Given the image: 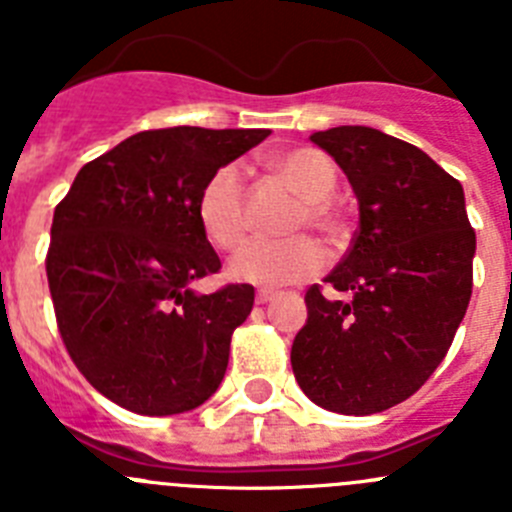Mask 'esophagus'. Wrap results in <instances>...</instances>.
<instances>
[{"mask_svg":"<svg viewBox=\"0 0 512 512\" xmlns=\"http://www.w3.org/2000/svg\"><path fill=\"white\" fill-rule=\"evenodd\" d=\"M274 300V292H269V289H261V292H256V305H266V302Z\"/></svg>","mask_w":512,"mask_h":512,"instance_id":"34e87169","label":"esophagus"}]
</instances>
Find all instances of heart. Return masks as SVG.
Listing matches in <instances>:
<instances>
[{"label":"heart","mask_w":512,"mask_h":512,"mask_svg":"<svg viewBox=\"0 0 512 512\" xmlns=\"http://www.w3.org/2000/svg\"><path fill=\"white\" fill-rule=\"evenodd\" d=\"M271 169L289 189L302 197L292 228L310 225L320 233H333L336 217L325 205L336 187V166L318 148H289L271 156ZM197 220L215 246L235 248L246 235V192L243 171L238 164H225L207 176L197 194ZM325 264V253L312 238H289V241H248L228 264L233 282L251 287H284L302 279L315 277Z\"/></svg>","instance_id":"b5f03b06"}]
</instances>
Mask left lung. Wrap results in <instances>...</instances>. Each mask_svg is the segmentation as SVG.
I'll list each match as a JSON object with an SVG mask.
<instances>
[{
	"instance_id": "obj_1",
	"label": "left lung",
	"mask_w": 512,
	"mask_h": 512,
	"mask_svg": "<svg viewBox=\"0 0 512 512\" xmlns=\"http://www.w3.org/2000/svg\"><path fill=\"white\" fill-rule=\"evenodd\" d=\"M359 200V230L325 282L307 289L292 372L315 405L372 415L436 372L472 297L477 238L464 189L428 153L366 125L318 130Z\"/></svg>"
}]
</instances>
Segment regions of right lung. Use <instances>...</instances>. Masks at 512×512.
I'll use <instances>...</instances> for the list:
<instances>
[{"mask_svg":"<svg viewBox=\"0 0 512 512\" xmlns=\"http://www.w3.org/2000/svg\"><path fill=\"white\" fill-rule=\"evenodd\" d=\"M269 130H143L81 166L53 212L45 259L61 338L107 400L176 415L215 395L251 284L197 295L220 269L197 220L207 176Z\"/></svg>","mask_w":512,"mask_h":512,"instance_id":"add662e5","label":"right lung"}]
</instances>
